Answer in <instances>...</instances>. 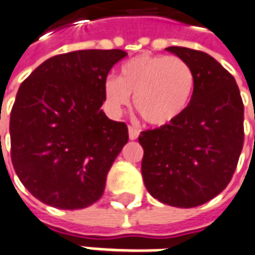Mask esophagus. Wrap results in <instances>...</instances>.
I'll return each mask as SVG.
<instances>
[{"instance_id": "1", "label": "esophagus", "mask_w": 255, "mask_h": 255, "mask_svg": "<svg viewBox=\"0 0 255 255\" xmlns=\"http://www.w3.org/2000/svg\"><path fill=\"white\" fill-rule=\"evenodd\" d=\"M128 135H129V139H136L138 138V135H139V129L138 128L132 127V126H129L128 127Z\"/></svg>"}]
</instances>
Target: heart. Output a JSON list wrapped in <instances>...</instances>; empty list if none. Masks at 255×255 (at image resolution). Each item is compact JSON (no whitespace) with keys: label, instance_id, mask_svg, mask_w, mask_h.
<instances>
[{"label":"heart","instance_id":"1","mask_svg":"<svg viewBox=\"0 0 255 255\" xmlns=\"http://www.w3.org/2000/svg\"><path fill=\"white\" fill-rule=\"evenodd\" d=\"M194 91V72L176 55L142 54L126 62L120 78L109 77L105 95L114 112H123L135 96V109L146 123L166 126L187 109Z\"/></svg>","mask_w":255,"mask_h":255}]
</instances>
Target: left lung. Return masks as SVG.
Returning <instances> with one entry per match:
<instances>
[{
  "mask_svg": "<svg viewBox=\"0 0 255 255\" xmlns=\"http://www.w3.org/2000/svg\"><path fill=\"white\" fill-rule=\"evenodd\" d=\"M194 72V91L176 120L142 131V177L163 204L193 208L222 193L233 177L244 142V106L229 71L204 51L171 46Z\"/></svg>",
  "mask_w": 255,
  "mask_h": 255,
  "instance_id": "8db88e82",
  "label": "left lung"
}]
</instances>
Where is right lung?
Instances as JSON below:
<instances>
[{
    "instance_id": "1",
    "label": "right lung",
    "mask_w": 255,
    "mask_h": 255,
    "mask_svg": "<svg viewBox=\"0 0 255 255\" xmlns=\"http://www.w3.org/2000/svg\"><path fill=\"white\" fill-rule=\"evenodd\" d=\"M123 50H79L48 58L19 86L12 106L11 159L22 184L58 209H82L103 195L128 142L126 123L106 117L105 82Z\"/></svg>"
}]
</instances>
